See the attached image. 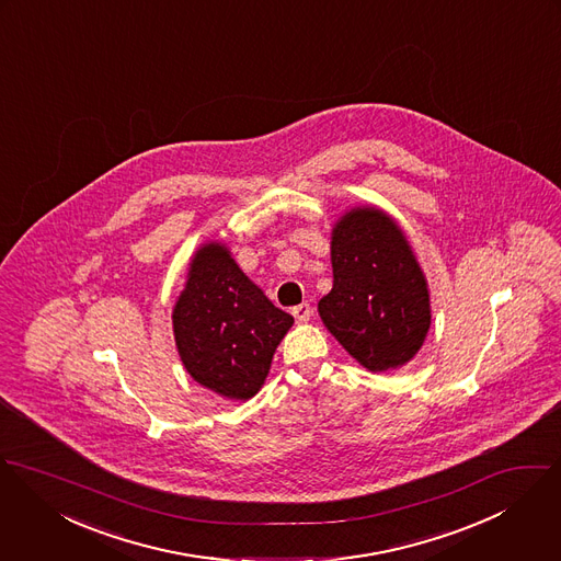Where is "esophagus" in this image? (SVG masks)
Returning <instances> with one entry per match:
<instances>
[{
  "label": "esophagus",
  "instance_id": "obj_1",
  "mask_svg": "<svg viewBox=\"0 0 561 561\" xmlns=\"http://www.w3.org/2000/svg\"><path fill=\"white\" fill-rule=\"evenodd\" d=\"M311 313H313V310H311L310 304H301V306L293 308V316L297 318V322H308L311 318Z\"/></svg>",
  "mask_w": 561,
  "mask_h": 561
}]
</instances>
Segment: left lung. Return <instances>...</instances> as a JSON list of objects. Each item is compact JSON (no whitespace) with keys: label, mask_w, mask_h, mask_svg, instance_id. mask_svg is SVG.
Segmentation results:
<instances>
[{"label":"left lung","mask_w":561,"mask_h":561,"mask_svg":"<svg viewBox=\"0 0 561 561\" xmlns=\"http://www.w3.org/2000/svg\"><path fill=\"white\" fill-rule=\"evenodd\" d=\"M333 288L318 301L329 333L366 370L409 364L431 329L428 279L404 230L382 208L346 210L331 230Z\"/></svg>","instance_id":"8db88e82"}]
</instances>
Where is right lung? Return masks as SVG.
I'll return each mask as SVG.
<instances>
[{
	"label": "right lung",
	"mask_w": 561,
	"mask_h": 561,
	"mask_svg": "<svg viewBox=\"0 0 561 561\" xmlns=\"http://www.w3.org/2000/svg\"><path fill=\"white\" fill-rule=\"evenodd\" d=\"M293 324L295 318L266 299L226 243L206 241L191 255L172 329L181 362L197 385L226 400H250Z\"/></svg>",
	"instance_id": "right-lung-1"
}]
</instances>
